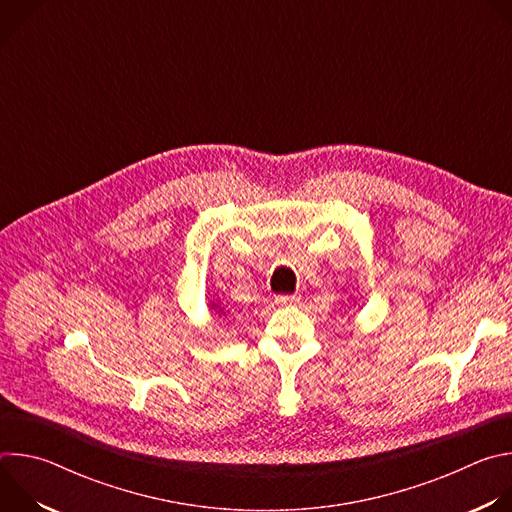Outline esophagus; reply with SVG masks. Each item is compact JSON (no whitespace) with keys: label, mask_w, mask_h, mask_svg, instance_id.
<instances>
[{"label":"esophagus","mask_w":512,"mask_h":512,"mask_svg":"<svg viewBox=\"0 0 512 512\" xmlns=\"http://www.w3.org/2000/svg\"><path fill=\"white\" fill-rule=\"evenodd\" d=\"M275 304L277 306H296V304H300V296L281 294V296H275Z\"/></svg>","instance_id":"34e87169"}]
</instances>
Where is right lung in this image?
Returning a JSON list of instances; mask_svg holds the SVG:
<instances>
[{"mask_svg": "<svg viewBox=\"0 0 512 512\" xmlns=\"http://www.w3.org/2000/svg\"><path fill=\"white\" fill-rule=\"evenodd\" d=\"M210 308H214V310H216V304H214V302H210ZM216 312H218V314H223V316H227V312H225V308H218V310H216Z\"/></svg>", "mask_w": 512, "mask_h": 512, "instance_id": "right-lung-1", "label": "right lung"}]
</instances>
